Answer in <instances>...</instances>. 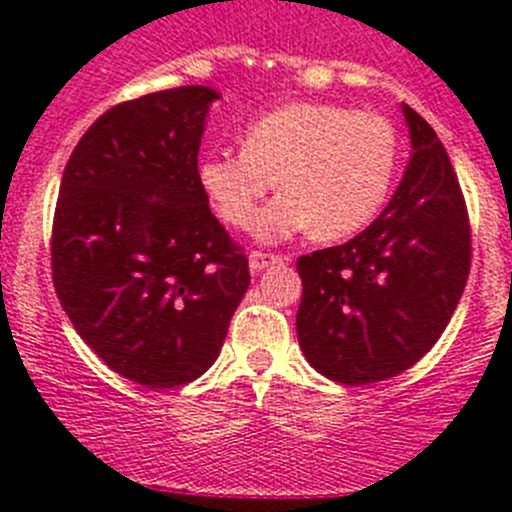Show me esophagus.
Masks as SVG:
<instances>
[{
    "instance_id": "34e87169",
    "label": "esophagus",
    "mask_w": 512,
    "mask_h": 512,
    "mask_svg": "<svg viewBox=\"0 0 512 512\" xmlns=\"http://www.w3.org/2000/svg\"><path fill=\"white\" fill-rule=\"evenodd\" d=\"M274 264H282V256H277V253L251 251V256H248V266H251V271H264Z\"/></svg>"
}]
</instances>
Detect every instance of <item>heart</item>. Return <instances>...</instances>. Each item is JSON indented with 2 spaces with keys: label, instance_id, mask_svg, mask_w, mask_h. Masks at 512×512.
Here are the masks:
<instances>
[{
  "label": "heart",
  "instance_id": "obj_1",
  "mask_svg": "<svg viewBox=\"0 0 512 512\" xmlns=\"http://www.w3.org/2000/svg\"><path fill=\"white\" fill-rule=\"evenodd\" d=\"M397 164L400 135L382 112L295 102L253 120L241 151L210 153L200 184L217 215L246 230L279 179L284 194L261 212V238L310 228L318 241H341L377 217Z\"/></svg>",
  "mask_w": 512,
  "mask_h": 512
}]
</instances>
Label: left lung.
<instances>
[{"label":"left lung","instance_id":"8db88e82","mask_svg":"<svg viewBox=\"0 0 512 512\" xmlns=\"http://www.w3.org/2000/svg\"><path fill=\"white\" fill-rule=\"evenodd\" d=\"M413 158L395 197L364 233L297 259V338L307 361L341 384L397 377L449 325L472 266V225L436 130L402 107Z\"/></svg>","mask_w":512,"mask_h":512}]
</instances>
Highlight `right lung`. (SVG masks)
I'll return each instance as SVG.
<instances>
[{
    "instance_id": "1",
    "label": "right lung",
    "mask_w": 512,
    "mask_h": 512,
    "mask_svg": "<svg viewBox=\"0 0 512 512\" xmlns=\"http://www.w3.org/2000/svg\"><path fill=\"white\" fill-rule=\"evenodd\" d=\"M215 99L210 87H179L115 104L81 135L58 189V300L94 354L148 390L215 364L251 284L197 169Z\"/></svg>"
}]
</instances>
